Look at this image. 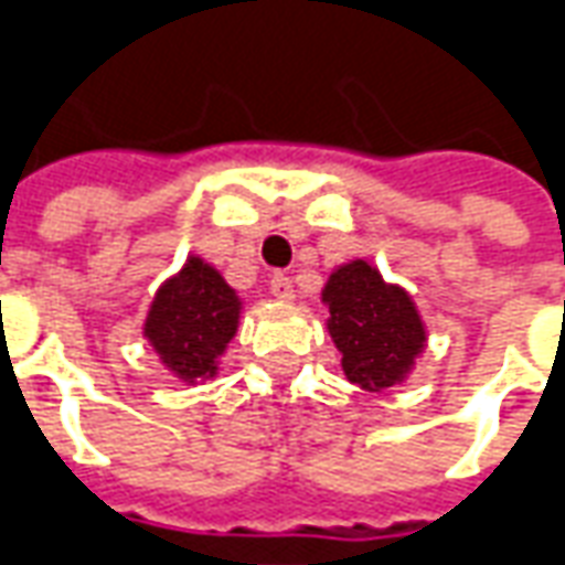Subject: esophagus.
<instances>
[{"instance_id": "esophagus-1", "label": "esophagus", "mask_w": 565, "mask_h": 565, "mask_svg": "<svg viewBox=\"0 0 565 565\" xmlns=\"http://www.w3.org/2000/svg\"><path fill=\"white\" fill-rule=\"evenodd\" d=\"M270 295H274L276 301H286V303L295 301V286H291L289 276L276 274L274 279H270Z\"/></svg>"}]
</instances>
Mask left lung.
<instances>
[{"instance_id": "obj_1", "label": "left lung", "mask_w": 565, "mask_h": 565, "mask_svg": "<svg viewBox=\"0 0 565 565\" xmlns=\"http://www.w3.org/2000/svg\"><path fill=\"white\" fill-rule=\"evenodd\" d=\"M322 303L350 383L365 392H390L414 374L429 331L404 286L386 282L365 258H353L328 274Z\"/></svg>"}]
</instances>
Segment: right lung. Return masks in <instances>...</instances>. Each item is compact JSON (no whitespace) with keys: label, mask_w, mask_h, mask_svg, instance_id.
<instances>
[{"label":"right lung","mask_w":565,"mask_h":565,"mask_svg":"<svg viewBox=\"0 0 565 565\" xmlns=\"http://www.w3.org/2000/svg\"><path fill=\"white\" fill-rule=\"evenodd\" d=\"M239 316L243 298L237 289H231L206 258L188 255L185 264L154 291L142 319V338L182 386H198L218 377Z\"/></svg>","instance_id":"obj_1"}]
</instances>
